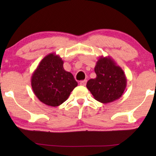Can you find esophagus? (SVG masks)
Here are the masks:
<instances>
[{"mask_svg": "<svg viewBox=\"0 0 156 156\" xmlns=\"http://www.w3.org/2000/svg\"><path fill=\"white\" fill-rule=\"evenodd\" d=\"M87 84V80H83V81H81L80 84L81 85V86H85Z\"/></svg>", "mask_w": 156, "mask_h": 156, "instance_id": "esophagus-1", "label": "esophagus"}]
</instances>
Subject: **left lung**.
Returning <instances> with one entry per match:
<instances>
[{"label":"left lung","mask_w":156,"mask_h":156,"mask_svg":"<svg viewBox=\"0 0 156 156\" xmlns=\"http://www.w3.org/2000/svg\"><path fill=\"white\" fill-rule=\"evenodd\" d=\"M97 74L87 87L97 101L108 104L119 99L124 92L127 80L123 70L109 56H101L94 67Z\"/></svg>","instance_id":"obj_1"}]
</instances>
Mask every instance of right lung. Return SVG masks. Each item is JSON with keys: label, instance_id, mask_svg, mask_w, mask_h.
<instances>
[{"label": "right lung", "instance_id": "right-lung-1", "mask_svg": "<svg viewBox=\"0 0 156 156\" xmlns=\"http://www.w3.org/2000/svg\"><path fill=\"white\" fill-rule=\"evenodd\" d=\"M59 55L50 53L40 61L31 76L34 94L42 103L57 106L64 103L77 86L72 73L63 67Z\"/></svg>", "mask_w": 156, "mask_h": 156}]
</instances>
